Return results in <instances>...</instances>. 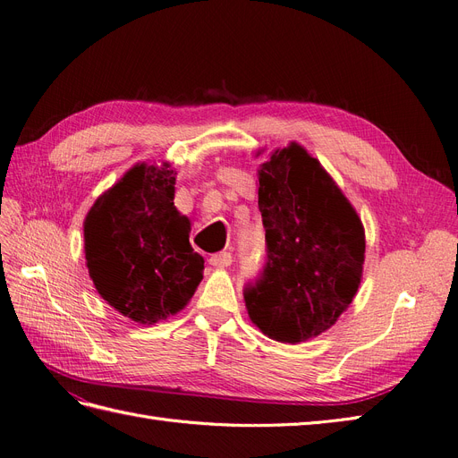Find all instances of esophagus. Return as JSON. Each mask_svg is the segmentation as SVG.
Wrapping results in <instances>:
<instances>
[{
  "label": "esophagus",
  "mask_w": 458,
  "mask_h": 458,
  "mask_svg": "<svg viewBox=\"0 0 458 458\" xmlns=\"http://www.w3.org/2000/svg\"><path fill=\"white\" fill-rule=\"evenodd\" d=\"M209 264L215 267H228L232 264L230 252H216V255L209 257Z\"/></svg>",
  "instance_id": "obj_1"
}]
</instances>
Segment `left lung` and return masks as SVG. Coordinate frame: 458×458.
<instances>
[{
	"mask_svg": "<svg viewBox=\"0 0 458 458\" xmlns=\"http://www.w3.org/2000/svg\"><path fill=\"white\" fill-rule=\"evenodd\" d=\"M267 260L243 291L249 317L267 337L300 344L349 308L364 266V226L320 162L298 143L259 169Z\"/></svg>",
	"mask_w": 458,
	"mask_h": 458,
	"instance_id": "8db88e82",
	"label": "left lung"
}]
</instances>
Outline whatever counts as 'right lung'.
<instances>
[{
  "label": "right lung",
  "instance_id": "right-lung-1",
  "mask_svg": "<svg viewBox=\"0 0 458 458\" xmlns=\"http://www.w3.org/2000/svg\"><path fill=\"white\" fill-rule=\"evenodd\" d=\"M175 172L138 164L84 218V255L96 291L118 313L155 325L181 311L203 279L191 220L174 206Z\"/></svg>",
  "mask_w": 458,
  "mask_h": 458
}]
</instances>
